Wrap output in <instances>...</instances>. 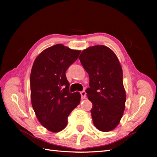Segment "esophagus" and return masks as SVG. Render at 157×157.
Returning a JSON list of instances; mask_svg holds the SVG:
<instances>
[{
  "label": "esophagus",
  "instance_id": "obj_1",
  "mask_svg": "<svg viewBox=\"0 0 157 157\" xmlns=\"http://www.w3.org/2000/svg\"><path fill=\"white\" fill-rule=\"evenodd\" d=\"M80 95H81V98L82 99L86 98V92L84 91V90H83V91L80 92Z\"/></svg>",
  "mask_w": 157,
  "mask_h": 157
}]
</instances>
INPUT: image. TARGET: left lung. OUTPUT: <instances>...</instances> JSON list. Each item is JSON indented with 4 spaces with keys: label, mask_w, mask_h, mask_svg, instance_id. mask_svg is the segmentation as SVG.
<instances>
[{
    "label": "left lung",
    "mask_w": 157,
    "mask_h": 157,
    "mask_svg": "<svg viewBox=\"0 0 157 157\" xmlns=\"http://www.w3.org/2000/svg\"><path fill=\"white\" fill-rule=\"evenodd\" d=\"M78 59L89 75L86 92L93 105L90 111L94 126L101 132L115 129L124 113L126 98L118 58L108 47L97 45L84 50Z\"/></svg>",
    "instance_id": "1"
}]
</instances>
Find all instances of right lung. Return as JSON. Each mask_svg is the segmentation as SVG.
Segmentation results:
<instances>
[{
  "label": "right lung",
  "mask_w": 157,
  "mask_h": 157,
  "mask_svg": "<svg viewBox=\"0 0 157 157\" xmlns=\"http://www.w3.org/2000/svg\"><path fill=\"white\" fill-rule=\"evenodd\" d=\"M80 53L58 44L42 51L33 63L30 77L32 106L40 124L50 132L63 130L69 114L80 103V94L69 92L65 75Z\"/></svg>",
  "instance_id": "1"
}]
</instances>
